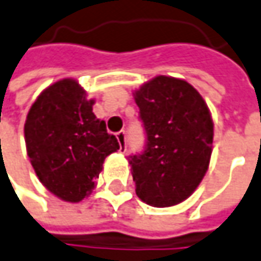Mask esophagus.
<instances>
[{"label": "esophagus", "instance_id": "esophagus-1", "mask_svg": "<svg viewBox=\"0 0 261 261\" xmlns=\"http://www.w3.org/2000/svg\"><path fill=\"white\" fill-rule=\"evenodd\" d=\"M116 138H117V142L120 145V151H126V134L125 130H120L116 134Z\"/></svg>", "mask_w": 261, "mask_h": 261}]
</instances>
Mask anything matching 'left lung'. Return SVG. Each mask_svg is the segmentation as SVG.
I'll use <instances>...</instances> for the list:
<instances>
[{
    "instance_id": "1",
    "label": "left lung",
    "mask_w": 261,
    "mask_h": 261,
    "mask_svg": "<svg viewBox=\"0 0 261 261\" xmlns=\"http://www.w3.org/2000/svg\"><path fill=\"white\" fill-rule=\"evenodd\" d=\"M144 123V152L129 164L138 197L156 207L186 200L205 177L214 122L202 95L185 80L158 75L134 93Z\"/></svg>"
}]
</instances>
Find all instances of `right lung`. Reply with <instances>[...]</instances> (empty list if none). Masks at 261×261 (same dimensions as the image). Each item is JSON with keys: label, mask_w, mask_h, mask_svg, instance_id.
<instances>
[{"label": "right lung", "mask_w": 261, "mask_h": 261, "mask_svg": "<svg viewBox=\"0 0 261 261\" xmlns=\"http://www.w3.org/2000/svg\"><path fill=\"white\" fill-rule=\"evenodd\" d=\"M86 95L75 80L56 81L37 97L24 123L27 155L40 183L74 203L93 192L106 156L120 148Z\"/></svg>", "instance_id": "obj_1"}]
</instances>
